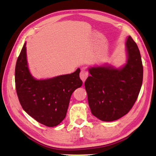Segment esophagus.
I'll use <instances>...</instances> for the list:
<instances>
[{"label":"esophagus","mask_w":156,"mask_h":156,"mask_svg":"<svg viewBox=\"0 0 156 156\" xmlns=\"http://www.w3.org/2000/svg\"><path fill=\"white\" fill-rule=\"evenodd\" d=\"M88 73L87 71H86V70H82V71L80 72V77L81 80H82V81H83V82H85L86 79H87V77H88Z\"/></svg>","instance_id":"esophagus-1"}]
</instances>
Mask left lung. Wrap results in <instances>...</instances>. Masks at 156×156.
Wrapping results in <instances>:
<instances>
[{
  "instance_id": "obj_1",
  "label": "left lung",
  "mask_w": 156,
  "mask_h": 156,
  "mask_svg": "<svg viewBox=\"0 0 156 156\" xmlns=\"http://www.w3.org/2000/svg\"><path fill=\"white\" fill-rule=\"evenodd\" d=\"M127 61L119 68L105 64L89 67L85 81L92 114L102 121L123 117L133 107L143 82V65L139 48L131 36L125 42Z\"/></svg>"
}]
</instances>
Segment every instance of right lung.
I'll return each mask as SVG.
<instances>
[{
    "mask_svg": "<svg viewBox=\"0 0 156 156\" xmlns=\"http://www.w3.org/2000/svg\"><path fill=\"white\" fill-rule=\"evenodd\" d=\"M27 43L16 60L15 87L22 108L35 120L48 127H55L66 117L71 95L81 87L80 69L69 74L37 80L29 69Z\"/></svg>",
    "mask_w": 156,
    "mask_h": 156,
    "instance_id": "1",
    "label": "right lung"
}]
</instances>
